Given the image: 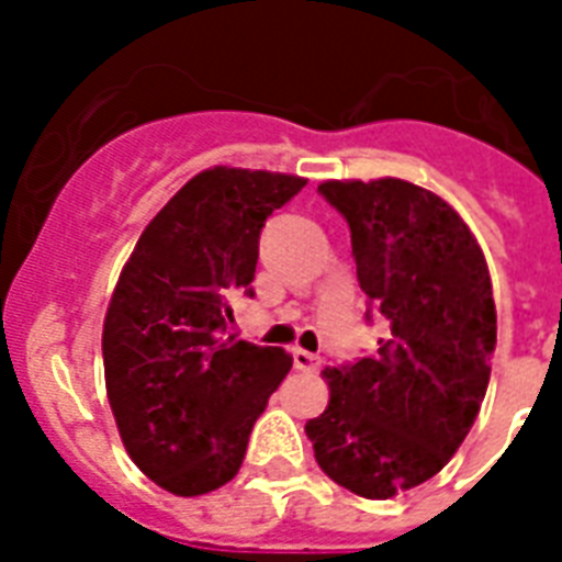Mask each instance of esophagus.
Listing matches in <instances>:
<instances>
[{
	"label": "esophagus",
	"instance_id": "esophagus-1",
	"mask_svg": "<svg viewBox=\"0 0 562 562\" xmlns=\"http://www.w3.org/2000/svg\"><path fill=\"white\" fill-rule=\"evenodd\" d=\"M291 356H294V368L303 370V373H315V370H321V356H315V352L294 347Z\"/></svg>",
	"mask_w": 562,
	"mask_h": 562
}]
</instances>
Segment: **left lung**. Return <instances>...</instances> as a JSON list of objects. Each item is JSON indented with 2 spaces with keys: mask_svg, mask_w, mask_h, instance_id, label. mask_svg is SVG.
<instances>
[{
  "mask_svg": "<svg viewBox=\"0 0 562 562\" xmlns=\"http://www.w3.org/2000/svg\"><path fill=\"white\" fill-rule=\"evenodd\" d=\"M317 189L350 224L361 291L387 333L373 356L321 373L329 405L306 435L335 484L393 498L443 470L475 423L496 350L490 268L431 189L400 178Z\"/></svg>",
  "mask_w": 562,
  "mask_h": 562,
  "instance_id": "8db88e82",
  "label": "left lung"
}]
</instances>
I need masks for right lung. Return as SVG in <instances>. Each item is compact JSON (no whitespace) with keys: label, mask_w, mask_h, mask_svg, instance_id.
<instances>
[{"label":"right lung","mask_w":562,"mask_h":562,"mask_svg":"<svg viewBox=\"0 0 562 562\" xmlns=\"http://www.w3.org/2000/svg\"><path fill=\"white\" fill-rule=\"evenodd\" d=\"M306 178L212 166L151 218L119 273L101 333L110 411L131 461L175 496L224 487L291 356L224 338L250 294L259 229Z\"/></svg>","instance_id":"1"}]
</instances>
